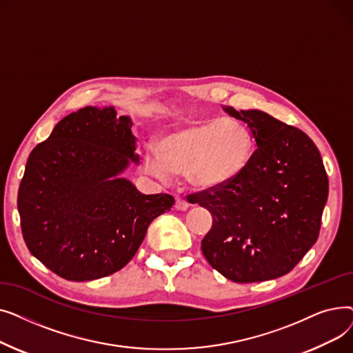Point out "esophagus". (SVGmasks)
<instances>
[{"mask_svg":"<svg viewBox=\"0 0 353 353\" xmlns=\"http://www.w3.org/2000/svg\"><path fill=\"white\" fill-rule=\"evenodd\" d=\"M176 209L177 210H188L189 209L188 200H184L181 197H176Z\"/></svg>","mask_w":353,"mask_h":353,"instance_id":"34e87169","label":"esophagus"}]
</instances>
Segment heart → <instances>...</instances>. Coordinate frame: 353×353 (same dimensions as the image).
Masks as SVG:
<instances>
[{
	"label": "heart",
	"instance_id": "obj_1",
	"mask_svg": "<svg viewBox=\"0 0 353 353\" xmlns=\"http://www.w3.org/2000/svg\"><path fill=\"white\" fill-rule=\"evenodd\" d=\"M252 153L253 136L242 120L190 121L163 134L156 153H144L143 169L161 181L180 174L194 189L212 190L242 173Z\"/></svg>",
	"mask_w": 353,
	"mask_h": 353
}]
</instances>
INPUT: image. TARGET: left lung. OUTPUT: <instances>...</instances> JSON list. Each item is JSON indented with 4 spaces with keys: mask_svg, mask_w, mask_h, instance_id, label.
<instances>
[{
    "mask_svg": "<svg viewBox=\"0 0 353 353\" xmlns=\"http://www.w3.org/2000/svg\"><path fill=\"white\" fill-rule=\"evenodd\" d=\"M223 110L248 124L256 150L225 186L188 197L213 217L201 252L233 282L276 279L318 240L329 193L325 165L302 130L261 110Z\"/></svg>",
    "mask_w": 353,
    "mask_h": 353,
    "instance_id": "8db88e82",
    "label": "left lung"
}]
</instances>
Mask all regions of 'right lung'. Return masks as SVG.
Instances as JSON below:
<instances>
[{
	"mask_svg": "<svg viewBox=\"0 0 353 353\" xmlns=\"http://www.w3.org/2000/svg\"><path fill=\"white\" fill-rule=\"evenodd\" d=\"M133 121L114 107H84L37 144L18 189L32 256L63 279L87 282L123 269L170 194H143L120 174L139 163Z\"/></svg>",
	"mask_w": 353,
	"mask_h": 353,
	"instance_id": "add662e5",
	"label": "right lung"
}]
</instances>
